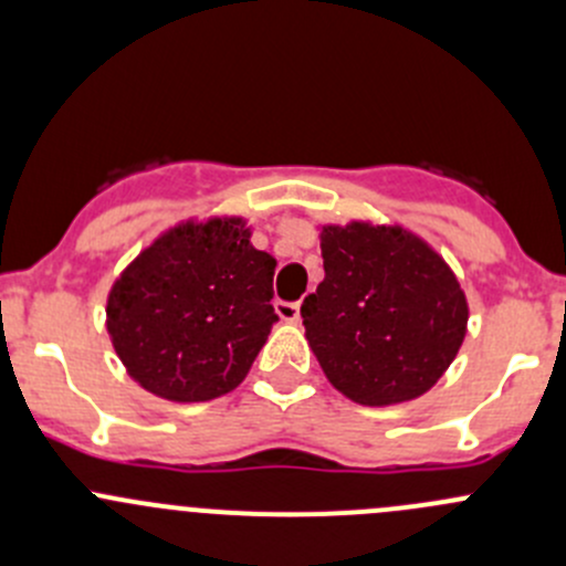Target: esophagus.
<instances>
[{
	"instance_id": "esophagus-1",
	"label": "esophagus",
	"mask_w": 566,
	"mask_h": 566,
	"mask_svg": "<svg viewBox=\"0 0 566 566\" xmlns=\"http://www.w3.org/2000/svg\"><path fill=\"white\" fill-rule=\"evenodd\" d=\"M276 315L284 319V323H301V304L298 301H279Z\"/></svg>"
}]
</instances>
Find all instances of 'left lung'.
<instances>
[{
	"label": "left lung",
	"instance_id": "obj_1",
	"mask_svg": "<svg viewBox=\"0 0 566 566\" xmlns=\"http://www.w3.org/2000/svg\"><path fill=\"white\" fill-rule=\"evenodd\" d=\"M325 279L301 306L325 378L369 408L421 397L458 356L468 301L441 254L399 224L319 227Z\"/></svg>",
	"mask_w": 566,
	"mask_h": 566
}]
</instances>
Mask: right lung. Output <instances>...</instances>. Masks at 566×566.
<instances>
[{"mask_svg": "<svg viewBox=\"0 0 566 566\" xmlns=\"http://www.w3.org/2000/svg\"><path fill=\"white\" fill-rule=\"evenodd\" d=\"M276 260L251 247L241 216L188 219L114 279L106 331L145 391L208 402L243 384L265 345Z\"/></svg>", "mask_w": 566, "mask_h": 566, "instance_id": "right-lung-1", "label": "right lung"}]
</instances>
